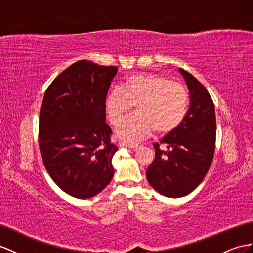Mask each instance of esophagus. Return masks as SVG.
Wrapping results in <instances>:
<instances>
[{
    "label": "esophagus",
    "instance_id": "esophagus-1",
    "mask_svg": "<svg viewBox=\"0 0 253 253\" xmlns=\"http://www.w3.org/2000/svg\"><path fill=\"white\" fill-rule=\"evenodd\" d=\"M120 146L122 147H126V148H130V150H133L135 151L138 148V144H132V143H126V142H121L120 143Z\"/></svg>",
    "mask_w": 253,
    "mask_h": 253
}]
</instances>
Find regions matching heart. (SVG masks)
Masks as SVG:
<instances>
[{
    "label": "heart",
    "instance_id": "b5f03b06",
    "mask_svg": "<svg viewBox=\"0 0 253 253\" xmlns=\"http://www.w3.org/2000/svg\"><path fill=\"white\" fill-rule=\"evenodd\" d=\"M188 92L182 83L166 77L139 74L129 77L121 88H114L106 99L110 122L119 124L124 116L137 108L118 128L119 138L126 143L144 140L156 130L167 134L176 129L188 111Z\"/></svg>",
    "mask_w": 253,
    "mask_h": 253
}]
</instances>
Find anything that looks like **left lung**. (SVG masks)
Instances as JSON below:
<instances>
[{"label": "left lung", "mask_w": 253, "mask_h": 253, "mask_svg": "<svg viewBox=\"0 0 253 253\" xmlns=\"http://www.w3.org/2000/svg\"><path fill=\"white\" fill-rule=\"evenodd\" d=\"M178 71L188 87L190 107L182 124L154 143L155 159L146 170L150 185L168 198L185 197L197 188L210 169L216 143L215 107L209 92L188 71Z\"/></svg>", "instance_id": "1"}]
</instances>
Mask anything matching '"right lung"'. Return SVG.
I'll use <instances>...</instances> for the list:
<instances>
[{"instance_id": "1", "label": "right lung", "mask_w": 253, "mask_h": 253, "mask_svg": "<svg viewBox=\"0 0 253 253\" xmlns=\"http://www.w3.org/2000/svg\"><path fill=\"white\" fill-rule=\"evenodd\" d=\"M115 66L78 61L46 90L40 115V148L51 178L69 196L88 199L114 175L118 146L106 123V97Z\"/></svg>"}]
</instances>
